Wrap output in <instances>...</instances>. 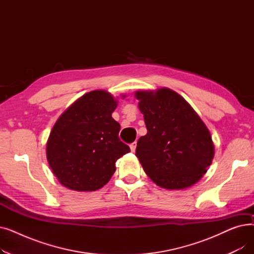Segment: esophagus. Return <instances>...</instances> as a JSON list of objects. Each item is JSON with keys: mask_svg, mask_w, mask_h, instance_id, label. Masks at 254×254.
<instances>
[{"mask_svg": "<svg viewBox=\"0 0 254 254\" xmlns=\"http://www.w3.org/2000/svg\"><path fill=\"white\" fill-rule=\"evenodd\" d=\"M129 147H130V150H131V152H135V150H136V147H137V143H136V142H132V143L129 145Z\"/></svg>", "mask_w": 254, "mask_h": 254, "instance_id": "1", "label": "esophagus"}]
</instances>
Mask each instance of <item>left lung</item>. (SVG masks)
<instances>
[{"mask_svg":"<svg viewBox=\"0 0 254 254\" xmlns=\"http://www.w3.org/2000/svg\"><path fill=\"white\" fill-rule=\"evenodd\" d=\"M135 97L147 128L136 149L146 174L167 190L196 183L214 157V144L203 120L170 88L138 90Z\"/></svg>","mask_w":254,"mask_h":254,"instance_id":"8db88e82","label":"left lung"}]
</instances>
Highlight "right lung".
Returning a JSON list of instances; mask_svg holds the SVG:
<instances>
[{"mask_svg": "<svg viewBox=\"0 0 254 254\" xmlns=\"http://www.w3.org/2000/svg\"><path fill=\"white\" fill-rule=\"evenodd\" d=\"M125 97V96H123ZM117 100L92 90L75 101L57 120L46 144L49 167L66 189L93 191L108 183L119 157L129 152L112 118Z\"/></svg>", "mask_w": 254, "mask_h": 254, "instance_id": "right-lung-1", "label": "right lung"}]
</instances>
